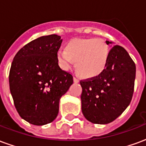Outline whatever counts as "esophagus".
Wrapping results in <instances>:
<instances>
[{
	"label": "esophagus",
	"mask_w": 146,
	"mask_h": 146,
	"mask_svg": "<svg viewBox=\"0 0 146 146\" xmlns=\"http://www.w3.org/2000/svg\"><path fill=\"white\" fill-rule=\"evenodd\" d=\"M73 80H74V82H76V83L79 82V79H78L77 77H76V76H74V77H73Z\"/></svg>",
	"instance_id": "obj_1"
}]
</instances>
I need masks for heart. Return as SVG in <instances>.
Listing matches in <instances>:
<instances>
[{
  "instance_id": "b5f03b06",
  "label": "heart",
  "mask_w": 146,
  "mask_h": 146,
  "mask_svg": "<svg viewBox=\"0 0 146 146\" xmlns=\"http://www.w3.org/2000/svg\"><path fill=\"white\" fill-rule=\"evenodd\" d=\"M109 48L101 38L74 39L67 44L66 51H58V64L64 70H71L76 62L77 72L82 76L100 74L106 65Z\"/></svg>"
}]
</instances>
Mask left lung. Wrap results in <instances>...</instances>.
I'll use <instances>...</instances> for the list:
<instances>
[{"label":"left lung","mask_w":146,"mask_h":146,"mask_svg":"<svg viewBox=\"0 0 146 146\" xmlns=\"http://www.w3.org/2000/svg\"><path fill=\"white\" fill-rule=\"evenodd\" d=\"M111 42L106 41L109 44ZM136 67L127 51L113 45L104 70L98 76L81 80L82 113L90 122L106 124L120 116L131 101Z\"/></svg>","instance_id":"obj_1"}]
</instances>
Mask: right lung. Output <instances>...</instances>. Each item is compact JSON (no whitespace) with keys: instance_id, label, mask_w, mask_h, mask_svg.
Listing matches in <instances>:
<instances>
[{"instance_id":"right-lung-1","label":"right lung","mask_w":146,"mask_h":146,"mask_svg":"<svg viewBox=\"0 0 146 146\" xmlns=\"http://www.w3.org/2000/svg\"><path fill=\"white\" fill-rule=\"evenodd\" d=\"M62 40L51 34L33 40L15 55L9 72L10 92L19 116L33 125L52 122L59 99L73 83V75L58 66Z\"/></svg>"}]
</instances>
